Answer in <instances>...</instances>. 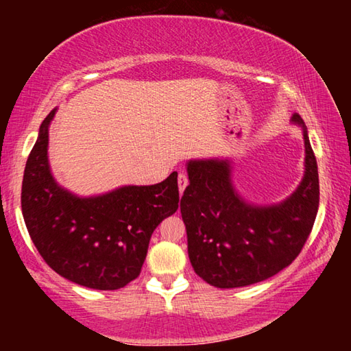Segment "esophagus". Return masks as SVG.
I'll return each instance as SVG.
<instances>
[{"mask_svg":"<svg viewBox=\"0 0 351 351\" xmlns=\"http://www.w3.org/2000/svg\"><path fill=\"white\" fill-rule=\"evenodd\" d=\"M189 184V178L187 173H184V171H180V175H178V187H180V193L182 195L184 190H186Z\"/></svg>","mask_w":351,"mask_h":351,"instance_id":"34e87169","label":"esophagus"}]
</instances>
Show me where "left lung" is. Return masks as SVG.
I'll use <instances>...</instances> for the list:
<instances>
[{
  "label": "left lung",
  "instance_id": "left-lung-1",
  "mask_svg": "<svg viewBox=\"0 0 351 351\" xmlns=\"http://www.w3.org/2000/svg\"><path fill=\"white\" fill-rule=\"evenodd\" d=\"M305 171L297 189L276 204L249 203L237 192L229 159H192L189 186L181 197L193 271L212 287L240 288L263 282L287 268L300 254L319 207L317 162L299 114Z\"/></svg>",
  "mask_w": 351,
  "mask_h": 351
}]
</instances>
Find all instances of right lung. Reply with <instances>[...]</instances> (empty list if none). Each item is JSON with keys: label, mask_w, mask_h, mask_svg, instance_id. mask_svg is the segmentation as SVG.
Returning a JSON list of instances; mask_svg holds the SVG:
<instances>
[{"label": "right lung", "mask_w": 351, "mask_h": 351, "mask_svg": "<svg viewBox=\"0 0 351 351\" xmlns=\"http://www.w3.org/2000/svg\"><path fill=\"white\" fill-rule=\"evenodd\" d=\"M52 110L41 122L21 187L35 247L57 274L93 289H119L139 276L153 230L180 203L178 173L153 186H122L79 197L52 176L47 144Z\"/></svg>", "instance_id": "obj_1"}]
</instances>
